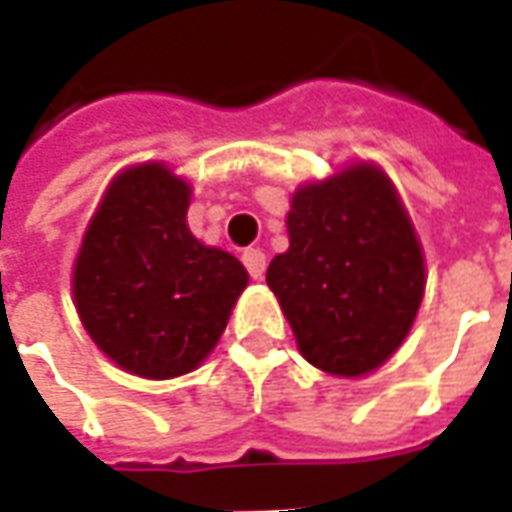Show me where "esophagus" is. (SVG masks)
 <instances>
[{"mask_svg":"<svg viewBox=\"0 0 512 512\" xmlns=\"http://www.w3.org/2000/svg\"><path fill=\"white\" fill-rule=\"evenodd\" d=\"M241 260H244L249 277L263 279V274H266V255H263L260 249H246L244 255H241Z\"/></svg>","mask_w":512,"mask_h":512,"instance_id":"obj_1","label":"esophagus"}]
</instances>
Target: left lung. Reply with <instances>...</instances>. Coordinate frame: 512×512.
I'll return each instance as SVG.
<instances>
[{
	"label": "left lung",
	"mask_w": 512,
	"mask_h": 512,
	"mask_svg": "<svg viewBox=\"0 0 512 512\" xmlns=\"http://www.w3.org/2000/svg\"><path fill=\"white\" fill-rule=\"evenodd\" d=\"M288 238L266 282L301 356L329 376L378 370L425 296V255L395 183L367 161L304 183L290 200Z\"/></svg>",
	"instance_id": "1"
}]
</instances>
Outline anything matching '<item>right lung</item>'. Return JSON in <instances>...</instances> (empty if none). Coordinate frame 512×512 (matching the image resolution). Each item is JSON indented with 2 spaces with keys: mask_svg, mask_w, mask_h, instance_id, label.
<instances>
[{
  "mask_svg": "<svg viewBox=\"0 0 512 512\" xmlns=\"http://www.w3.org/2000/svg\"><path fill=\"white\" fill-rule=\"evenodd\" d=\"M191 186L167 164L117 172L73 263V304L93 343L139 378H178L208 359L249 274L186 222Z\"/></svg>",
  "mask_w": 512,
  "mask_h": 512,
  "instance_id": "right-lung-1",
  "label": "right lung"
}]
</instances>
